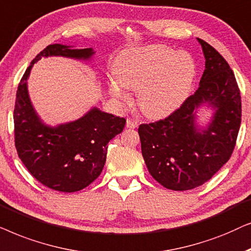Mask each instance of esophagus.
I'll return each instance as SVG.
<instances>
[{"label": "esophagus", "mask_w": 251, "mask_h": 251, "mask_svg": "<svg viewBox=\"0 0 251 251\" xmlns=\"http://www.w3.org/2000/svg\"><path fill=\"white\" fill-rule=\"evenodd\" d=\"M138 125H139L138 120L131 119V118H128L127 120H126V127L127 128H136L138 127Z\"/></svg>", "instance_id": "1"}]
</instances>
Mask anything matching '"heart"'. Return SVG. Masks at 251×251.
Returning <instances> with one entry per match:
<instances>
[{
  "instance_id": "1",
  "label": "heart",
  "mask_w": 251,
  "mask_h": 251,
  "mask_svg": "<svg viewBox=\"0 0 251 251\" xmlns=\"http://www.w3.org/2000/svg\"><path fill=\"white\" fill-rule=\"evenodd\" d=\"M110 93L122 103L131 102L129 91L139 92L140 109L160 117L178 108L188 96L196 75L189 53L153 45L123 51L113 63Z\"/></svg>"
}]
</instances>
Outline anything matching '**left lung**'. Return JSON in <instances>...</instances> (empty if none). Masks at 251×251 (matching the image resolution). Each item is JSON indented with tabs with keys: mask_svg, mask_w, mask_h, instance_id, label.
Returning a JSON list of instances; mask_svg holds the SVG:
<instances>
[{
	"mask_svg": "<svg viewBox=\"0 0 251 251\" xmlns=\"http://www.w3.org/2000/svg\"><path fill=\"white\" fill-rule=\"evenodd\" d=\"M205 57L199 89L166 118L139 126L142 156L152 178L172 190L203 185L225 164L241 125V95L228 63L208 42L198 39ZM216 108L206 130L196 127L195 109Z\"/></svg>",
	"mask_w": 251,
	"mask_h": 251,
	"instance_id": "obj_1",
	"label": "left lung"
}]
</instances>
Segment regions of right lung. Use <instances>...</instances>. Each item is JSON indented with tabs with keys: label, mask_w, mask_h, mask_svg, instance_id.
Segmentation results:
<instances>
[{
	"label": "right lung",
	"mask_w": 251,
	"mask_h": 251,
	"mask_svg": "<svg viewBox=\"0 0 251 251\" xmlns=\"http://www.w3.org/2000/svg\"><path fill=\"white\" fill-rule=\"evenodd\" d=\"M93 53L92 48L49 45L31 62L17 89L13 110L17 153L40 183L57 192H78L101 175L108 143L123 132L126 119L94 108L75 122L49 127L41 123L33 109L26 80L33 64L41 57L88 59Z\"/></svg>",
	"instance_id": "obj_1"
}]
</instances>
